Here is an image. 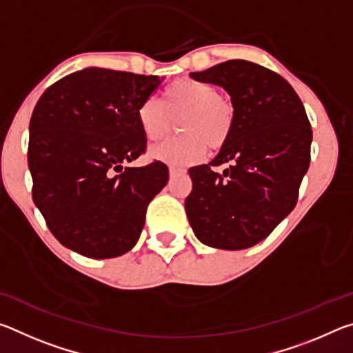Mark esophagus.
Segmentation results:
<instances>
[{"label": "esophagus", "instance_id": "esophagus-1", "mask_svg": "<svg viewBox=\"0 0 353 353\" xmlns=\"http://www.w3.org/2000/svg\"><path fill=\"white\" fill-rule=\"evenodd\" d=\"M185 170L183 168H179V166H170V176L171 177H176L179 174H183Z\"/></svg>", "mask_w": 353, "mask_h": 353}]
</instances>
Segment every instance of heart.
<instances>
[{"instance_id":"b5f03b06","label":"heart","mask_w":353,"mask_h":353,"mask_svg":"<svg viewBox=\"0 0 353 353\" xmlns=\"http://www.w3.org/2000/svg\"><path fill=\"white\" fill-rule=\"evenodd\" d=\"M137 121L149 141L168 135L174 121L183 135L152 146L149 155L168 165H191L204 159L207 146L223 148L235 126V105L212 83L179 79L162 94V105L145 99L137 109Z\"/></svg>"}]
</instances>
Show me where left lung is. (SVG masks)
<instances>
[{
	"mask_svg": "<svg viewBox=\"0 0 353 353\" xmlns=\"http://www.w3.org/2000/svg\"><path fill=\"white\" fill-rule=\"evenodd\" d=\"M230 94L235 126L208 165L193 166L185 210L194 235L210 248L248 249L296 207L310 166L312 126L288 81L261 65L227 61L190 73ZM230 163L221 175L214 165Z\"/></svg>",
	"mask_w": 353,
	"mask_h": 353,
	"instance_id": "1",
	"label": "left lung"
}]
</instances>
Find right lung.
Instances as JSON below:
<instances>
[{"label":"right lung","instance_id":"1","mask_svg":"<svg viewBox=\"0 0 353 353\" xmlns=\"http://www.w3.org/2000/svg\"><path fill=\"white\" fill-rule=\"evenodd\" d=\"M162 81L90 67L40 97L29 123L32 199L65 248L113 259L139 241L149 202L168 183V166L124 163L146 151L137 109Z\"/></svg>","mask_w":353,"mask_h":353}]
</instances>
